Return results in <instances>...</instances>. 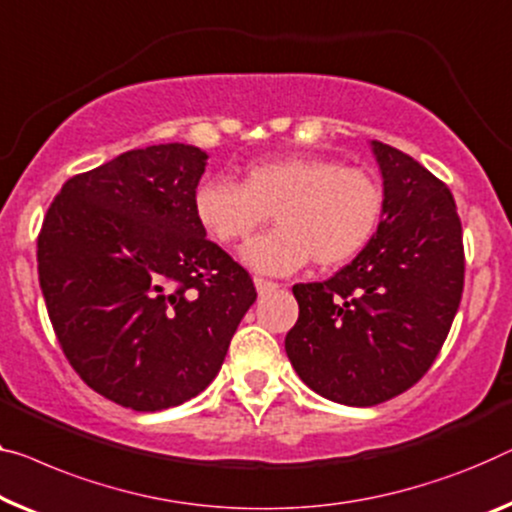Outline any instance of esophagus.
I'll list each match as a JSON object with an SVG mask.
<instances>
[{"mask_svg":"<svg viewBox=\"0 0 512 512\" xmlns=\"http://www.w3.org/2000/svg\"><path fill=\"white\" fill-rule=\"evenodd\" d=\"M255 287H257V292H259V294H269L271 289H276V287H278V282L266 280V278H255Z\"/></svg>","mask_w":512,"mask_h":512,"instance_id":"1","label":"esophagus"}]
</instances>
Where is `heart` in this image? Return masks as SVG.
I'll return each instance as SVG.
<instances>
[{"label":"heart","mask_w":512,"mask_h":512,"mask_svg":"<svg viewBox=\"0 0 512 512\" xmlns=\"http://www.w3.org/2000/svg\"><path fill=\"white\" fill-rule=\"evenodd\" d=\"M384 207V186L370 170L312 154L248 165L241 183L204 179L193 195L197 223L223 246L248 241L273 213L276 230L243 250L248 266L273 276L310 259L322 269L349 264L375 239Z\"/></svg>","instance_id":"1"}]
</instances>
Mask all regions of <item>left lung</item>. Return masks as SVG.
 <instances>
[{"label": "left lung", "mask_w": 512, "mask_h": 512, "mask_svg": "<svg viewBox=\"0 0 512 512\" xmlns=\"http://www.w3.org/2000/svg\"><path fill=\"white\" fill-rule=\"evenodd\" d=\"M372 151L386 193L375 239L333 278L292 287L299 319L285 338L296 375L349 407L391 400L430 370L464 287L451 190L400 149Z\"/></svg>", "instance_id": "1"}]
</instances>
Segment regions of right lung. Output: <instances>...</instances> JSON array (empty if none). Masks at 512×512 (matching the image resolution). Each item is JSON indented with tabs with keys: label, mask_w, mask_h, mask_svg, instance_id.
Listing matches in <instances>:
<instances>
[{
	"label": "right lung",
	"mask_w": 512,
	"mask_h": 512,
	"mask_svg": "<svg viewBox=\"0 0 512 512\" xmlns=\"http://www.w3.org/2000/svg\"><path fill=\"white\" fill-rule=\"evenodd\" d=\"M207 154L154 144L61 186L38 232V282L61 352L135 411L195 398L255 303L253 278L197 223Z\"/></svg>",
	"instance_id": "obj_1"
}]
</instances>
